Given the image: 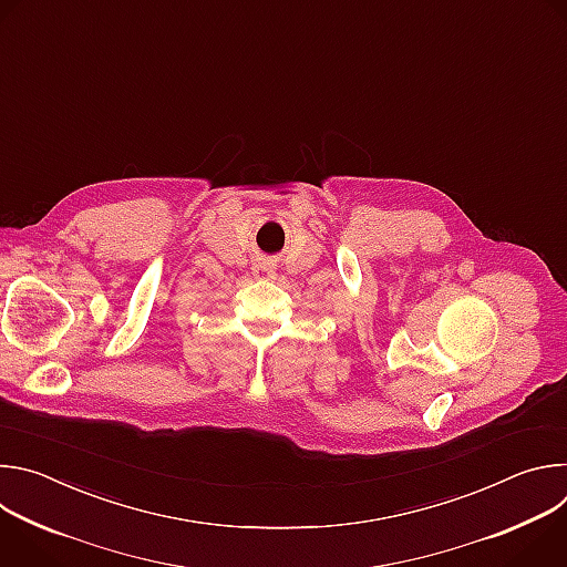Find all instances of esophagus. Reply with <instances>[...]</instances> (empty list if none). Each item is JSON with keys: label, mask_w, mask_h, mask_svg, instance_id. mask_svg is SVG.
<instances>
[{"label": "esophagus", "mask_w": 567, "mask_h": 567, "mask_svg": "<svg viewBox=\"0 0 567 567\" xmlns=\"http://www.w3.org/2000/svg\"><path fill=\"white\" fill-rule=\"evenodd\" d=\"M274 274H276V267L271 262H267V260H260V262L254 265V276L258 280H269V278H274Z\"/></svg>", "instance_id": "1"}]
</instances>
